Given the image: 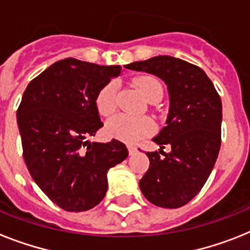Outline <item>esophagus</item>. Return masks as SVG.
<instances>
[{"instance_id": "obj_1", "label": "esophagus", "mask_w": 250, "mask_h": 250, "mask_svg": "<svg viewBox=\"0 0 250 250\" xmlns=\"http://www.w3.org/2000/svg\"><path fill=\"white\" fill-rule=\"evenodd\" d=\"M136 146H132V145H128V153L129 154H135L136 153Z\"/></svg>"}]
</instances>
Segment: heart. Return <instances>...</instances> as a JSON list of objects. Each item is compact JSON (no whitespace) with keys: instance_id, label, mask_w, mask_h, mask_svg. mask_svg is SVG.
Listing matches in <instances>:
<instances>
[{"instance_id":"b5f03b06","label":"heart","mask_w":250,"mask_h":250,"mask_svg":"<svg viewBox=\"0 0 250 250\" xmlns=\"http://www.w3.org/2000/svg\"><path fill=\"white\" fill-rule=\"evenodd\" d=\"M136 85L148 101L162 97V85L152 76H141L135 80ZM96 107L101 115H111L117 109V84L114 82L102 86L96 97ZM154 128L153 122L146 117H129L119 114L106 123V131L118 140L133 144L149 135Z\"/></svg>"}]
</instances>
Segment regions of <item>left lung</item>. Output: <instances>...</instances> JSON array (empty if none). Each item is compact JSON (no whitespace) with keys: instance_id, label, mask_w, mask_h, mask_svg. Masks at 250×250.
<instances>
[{"instance_id":"1","label":"left lung","mask_w":250,"mask_h":250,"mask_svg":"<svg viewBox=\"0 0 250 250\" xmlns=\"http://www.w3.org/2000/svg\"><path fill=\"white\" fill-rule=\"evenodd\" d=\"M125 67L152 74L167 85L166 125L153 137L160 152L146 153L150 165L139 184L148 201L176 209L201 190L215 165L221 148V97L204 70L180 58L158 56ZM165 145L171 146L168 153L163 152Z\"/></svg>"}]
</instances>
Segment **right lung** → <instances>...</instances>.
Wrapping results in <instances>:
<instances>
[{"instance_id": "1", "label": "right lung", "mask_w": 250, "mask_h": 250, "mask_svg": "<svg viewBox=\"0 0 250 250\" xmlns=\"http://www.w3.org/2000/svg\"><path fill=\"white\" fill-rule=\"evenodd\" d=\"M121 66L64 58L27 85L17 111L23 157L29 174L56 205L85 211L107 190V171L128 150L121 141L90 143L104 123L96 97Z\"/></svg>"}]
</instances>
